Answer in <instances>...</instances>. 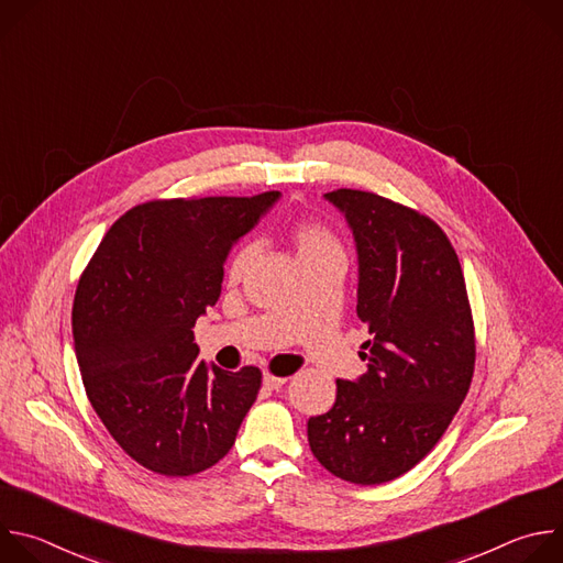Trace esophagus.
I'll return each mask as SVG.
<instances>
[{"instance_id":"1","label":"esophagus","mask_w":563,"mask_h":563,"mask_svg":"<svg viewBox=\"0 0 563 563\" xmlns=\"http://www.w3.org/2000/svg\"><path fill=\"white\" fill-rule=\"evenodd\" d=\"M263 383H265V387H269V389H280L285 383H287V376H276V374H265V378H263Z\"/></svg>"}]
</instances>
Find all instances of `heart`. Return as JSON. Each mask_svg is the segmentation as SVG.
Masks as SVG:
<instances>
[{"instance_id":"1","label":"heart","mask_w":563,"mask_h":563,"mask_svg":"<svg viewBox=\"0 0 563 563\" xmlns=\"http://www.w3.org/2000/svg\"><path fill=\"white\" fill-rule=\"evenodd\" d=\"M287 238L296 252V258L300 265L311 263L316 258L323 256H343L341 243L336 233L325 227L323 222L316 220H296L287 229ZM254 258V247L252 245H238L224 267V276L229 283H240L245 278L250 265Z\"/></svg>"}]
</instances>
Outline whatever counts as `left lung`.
Masks as SVG:
<instances>
[{"mask_svg":"<svg viewBox=\"0 0 563 563\" xmlns=\"http://www.w3.org/2000/svg\"><path fill=\"white\" fill-rule=\"evenodd\" d=\"M325 198L358 252L356 313L372 339L367 372L336 380V404L307 421L334 476L378 486L412 470L443 437L472 383L474 323L456 252L428 216L358 189Z\"/></svg>","mask_w":563,"mask_h":563,"instance_id":"left-lung-1","label":"left lung"}]
</instances>
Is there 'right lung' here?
Returning <instances> with one entry per match:
<instances>
[{
  "label": "right lung",
  "instance_id": "1",
  "mask_svg": "<svg viewBox=\"0 0 563 563\" xmlns=\"http://www.w3.org/2000/svg\"><path fill=\"white\" fill-rule=\"evenodd\" d=\"M174 198L133 207L102 238L73 300V341L93 410L118 445L165 476L198 474L233 445L263 372L198 363L194 325L224 261L278 200Z\"/></svg>",
  "mask_w": 563,
  "mask_h": 563
}]
</instances>
